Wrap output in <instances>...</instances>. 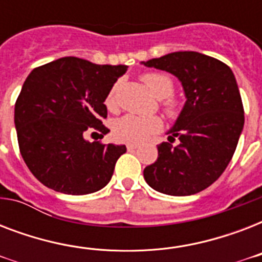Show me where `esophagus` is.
I'll return each mask as SVG.
<instances>
[{
    "instance_id": "1",
    "label": "esophagus",
    "mask_w": 262,
    "mask_h": 262,
    "mask_svg": "<svg viewBox=\"0 0 262 262\" xmlns=\"http://www.w3.org/2000/svg\"><path fill=\"white\" fill-rule=\"evenodd\" d=\"M139 147L137 144H133V143H127L126 144V148H127V151H133V149H136V148Z\"/></svg>"
}]
</instances>
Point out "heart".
<instances>
[{
    "instance_id": "b5f03b06",
    "label": "heart",
    "mask_w": 262,
    "mask_h": 262,
    "mask_svg": "<svg viewBox=\"0 0 262 262\" xmlns=\"http://www.w3.org/2000/svg\"><path fill=\"white\" fill-rule=\"evenodd\" d=\"M144 84L151 91L155 98L160 99L163 111L170 118H177L181 114L182 106L178 99L172 96L174 92V81L170 76L159 73V72H149L141 77ZM117 92L118 83H115L106 98V104L108 108H115L117 106ZM163 122L159 117H139V115H125L119 118L114 125V135L118 140L127 143H141L151 136L160 132Z\"/></svg>"
}]
</instances>
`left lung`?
<instances>
[{"instance_id": "left-lung-1", "label": "left lung", "mask_w": 262, "mask_h": 262, "mask_svg": "<svg viewBox=\"0 0 262 262\" xmlns=\"http://www.w3.org/2000/svg\"><path fill=\"white\" fill-rule=\"evenodd\" d=\"M143 63L177 76L186 96L168 130L170 143L158 145V160L144 168V178L164 194H195L223 174L244 129L235 76L224 62L195 51L170 53Z\"/></svg>"}]
</instances>
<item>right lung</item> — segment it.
I'll use <instances>...</instances> for the list:
<instances>
[{
	"instance_id": "add662e5",
	"label": "right lung",
	"mask_w": 262,
	"mask_h": 262,
	"mask_svg": "<svg viewBox=\"0 0 262 262\" xmlns=\"http://www.w3.org/2000/svg\"><path fill=\"white\" fill-rule=\"evenodd\" d=\"M126 69L63 57L28 75L14 104V125L20 154L39 182L73 195L90 194L110 182L126 147L90 143L84 136L110 132L102 123L104 100Z\"/></svg>"
}]
</instances>
